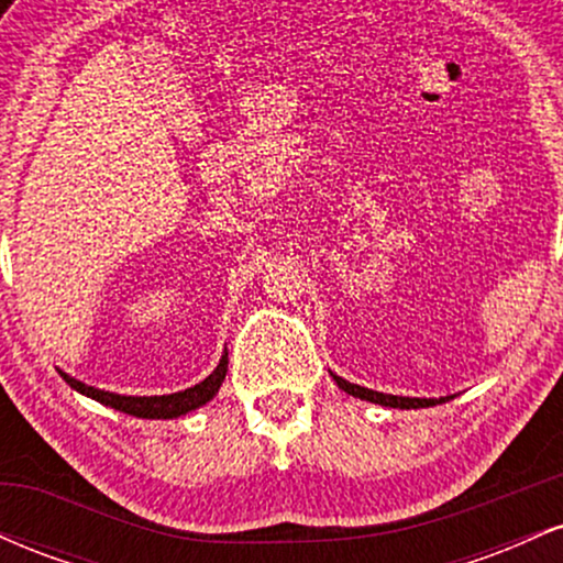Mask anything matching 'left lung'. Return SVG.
<instances>
[{
    "label": "left lung",
    "mask_w": 563,
    "mask_h": 563,
    "mask_svg": "<svg viewBox=\"0 0 563 563\" xmlns=\"http://www.w3.org/2000/svg\"><path fill=\"white\" fill-rule=\"evenodd\" d=\"M333 376V373H331ZM335 384H339V389H344L346 394H352V397H360V399H367V402H376V405H384V407H399V410H410V407H434L439 402H448L452 397H442V399H418V397H397V394H384V391H373V389H365V386H357V384H349L341 376H333Z\"/></svg>",
    "instance_id": "obj_1"
}]
</instances>
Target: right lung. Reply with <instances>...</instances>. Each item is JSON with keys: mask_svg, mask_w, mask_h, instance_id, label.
<instances>
[{"mask_svg": "<svg viewBox=\"0 0 563 563\" xmlns=\"http://www.w3.org/2000/svg\"><path fill=\"white\" fill-rule=\"evenodd\" d=\"M60 376L70 386V389H76L79 394H87V397L97 399L100 405L113 407V410L126 412V416H134V418H179V416H185V412L196 410V407L206 405L209 399L217 397L219 386H222L224 376H228V352L222 354V360H219V365L214 367V373H211L209 378H203L200 384L190 386V389H185V391L161 394V397H124V394L102 391V389H95V386L81 384V380H76L74 376H68V373H63V371H60Z\"/></svg>", "mask_w": 563, "mask_h": 563, "instance_id": "right-lung-1", "label": "right lung"}]
</instances>
